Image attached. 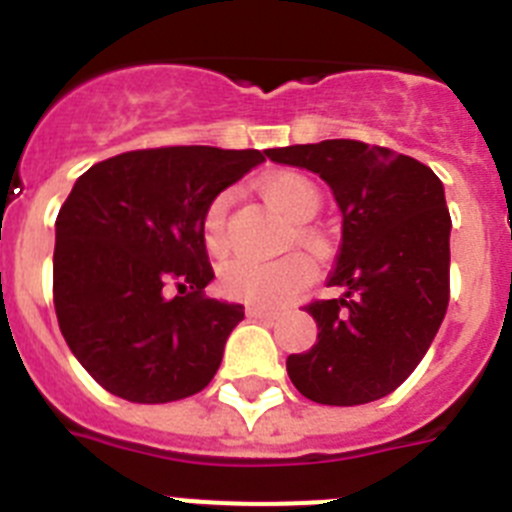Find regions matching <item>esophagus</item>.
Here are the masks:
<instances>
[{"label":"esophagus","mask_w":512,"mask_h":512,"mask_svg":"<svg viewBox=\"0 0 512 512\" xmlns=\"http://www.w3.org/2000/svg\"><path fill=\"white\" fill-rule=\"evenodd\" d=\"M248 318H256V320H274L277 318V312L274 310H266V307H248L246 310Z\"/></svg>","instance_id":"1"}]
</instances>
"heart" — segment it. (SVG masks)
<instances>
[{"mask_svg":"<svg viewBox=\"0 0 512 512\" xmlns=\"http://www.w3.org/2000/svg\"><path fill=\"white\" fill-rule=\"evenodd\" d=\"M266 200L284 212L287 217L302 223L310 220L320 210V189L318 184L307 179L305 174L297 171H279V174L266 176L261 184ZM230 210V194L220 192L207 202L202 212V243L212 256L223 253L225 248V223H228ZM297 238L305 246L318 248L320 235L307 225L297 228ZM312 279V264L300 256V253H289L282 259L274 261H256V259H233L225 264L220 274V289L233 300L251 302V305H279L287 297L297 295L305 289Z\"/></svg>","mask_w":512,"mask_h":512,"instance_id":"obj_1","label":"heart"}]
</instances>
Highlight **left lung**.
Returning <instances> with one entry per match:
<instances>
[{
  "mask_svg": "<svg viewBox=\"0 0 512 512\" xmlns=\"http://www.w3.org/2000/svg\"><path fill=\"white\" fill-rule=\"evenodd\" d=\"M330 184L343 241L330 287L343 297L305 305L318 343L287 359L297 390L320 405H364L400 387L425 356L449 307L451 215L425 164L361 140L269 148Z\"/></svg>",
  "mask_w": 512,
  "mask_h": 512,
  "instance_id": "8db88e82",
  "label": "left lung"
}]
</instances>
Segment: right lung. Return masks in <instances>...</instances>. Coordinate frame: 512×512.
<instances>
[{"label":"right lung","instance_id":"obj_1","mask_svg":"<svg viewBox=\"0 0 512 512\" xmlns=\"http://www.w3.org/2000/svg\"><path fill=\"white\" fill-rule=\"evenodd\" d=\"M261 151L164 146L99 161L56 217L53 305L79 364L104 390L158 405L202 392L241 305L205 295L207 202Z\"/></svg>","mask_w":512,"mask_h":512}]
</instances>
